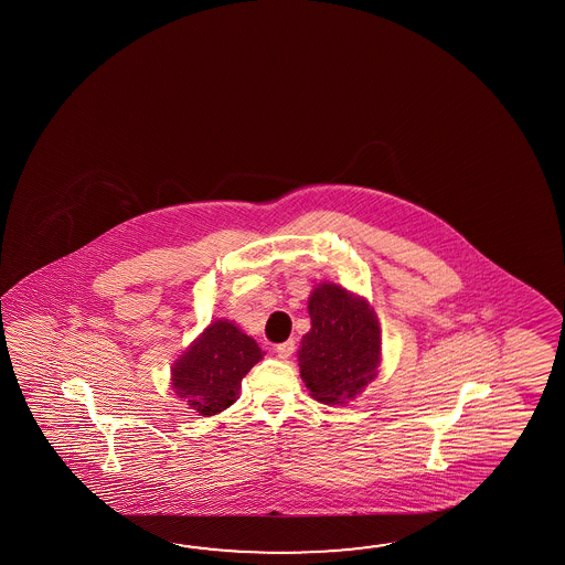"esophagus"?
Returning <instances> with one entry per match:
<instances>
[{"label":"esophagus","instance_id":"esophagus-1","mask_svg":"<svg viewBox=\"0 0 565 565\" xmlns=\"http://www.w3.org/2000/svg\"><path fill=\"white\" fill-rule=\"evenodd\" d=\"M295 341L292 339H288V341H285V343H280V345H277V355L280 358V360H288L292 353H295Z\"/></svg>","mask_w":565,"mask_h":565}]
</instances>
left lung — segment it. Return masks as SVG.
Listing matches in <instances>:
<instances>
[{
	"label": "left lung",
	"mask_w": 565,
	"mask_h": 565,
	"mask_svg": "<svg viewBox=\"0 0 565 565\" xmlns=\"http://www.w3.org/2000/svg\"><path fill=\"white\" fill-rule=\"evenodd\" d=\"M311 331L299 349L300 377L323 404H348L372 382L380 363V324L361 297L323 282L309 299Z\"/></svg>",
	"instance_id": "obj_1"
}]
</instances>
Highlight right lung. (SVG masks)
<instances>
[{
    "label": "right lung",
    "instance_id": "add662e5",
    "mask_svg": "<svg viewBox=\"0 0 565 565\" xmlns=\"http://www.w3.org/2000/svg\"><path fill=\"white\" fill-rule=\"evenodd\" d=\"M260 358L253 337L230 321H216L175 361L173 390L200 416H214L236 402L242 377Z\"/></svg>",
    "mask_w": 565,
    "mask_h": 565
}]
</instances>
